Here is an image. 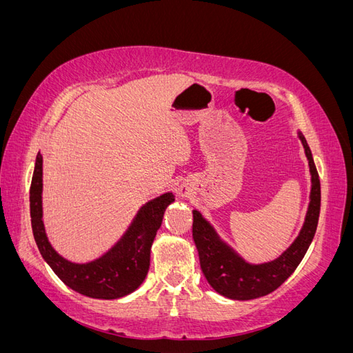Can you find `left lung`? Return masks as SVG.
I'll return each instance as SVG.
<instances>
[{
    "mask_svg": "<svg viewBox=\"0 0 353 353\" xmlns=\"http://www.w3.org/2000/svg\"><path fill=\"white\" fill-rule=\"evenodd\" d=\"M299 138L305 147L311 170V201L297 239L279 258L259 265L245 262L225 241L221 240L199 210H193V239L201 271L213 290L222 296L234 301H250L272 293L294 272L314 240L321 208V185L305 137L299 132Z\"/></svg>",
    "mask_w": 353,
    "mask_h": 353,
    "instance_id": "1",
    "label": "left lung"
}]
</instances>
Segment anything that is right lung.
Returning a JSON list of instances; mask_svg holds the SVG:
<instances>
[{
	"instance_id": "obj_1",
	"label": "right lung",
	"mask_w": 353,
	"mask_h": 353,
	"mask_svg": "<svg viewBox=\"0 0 353 353\" xmlns=\"http://www.w3.org/2000/svg\"><path fill=\"white\" fill-rule=\"evenodd\" d=\"M174 200L172 193H165L145 203L109 252L88 263H73L52 249L47 239L42 222V156L38 153L29 191L32 231L42 258L63 283L83 296L110 301L132 293L144 281L156 232Z\"/></svg>"
}]
</instances>
